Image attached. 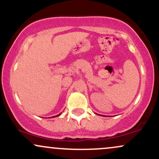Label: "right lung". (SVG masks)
<instances>
[{
    "label": "right lung",
    "mask_w": 159,
    "mask_h": 159,
    "mask_svg": "<svg viewBox=\"0 0 159 159\" xmlns=\"http://www.w3.org/2000/svg\"><path fill=\"white\" fill-rule=\"evenodd\" d=\"M61 113H60V114H58V115H57V116H53L52 118H55V117H58V116H61Z\"/></svg>",
    "instance_id": "obj_1"
}]
</instances>
